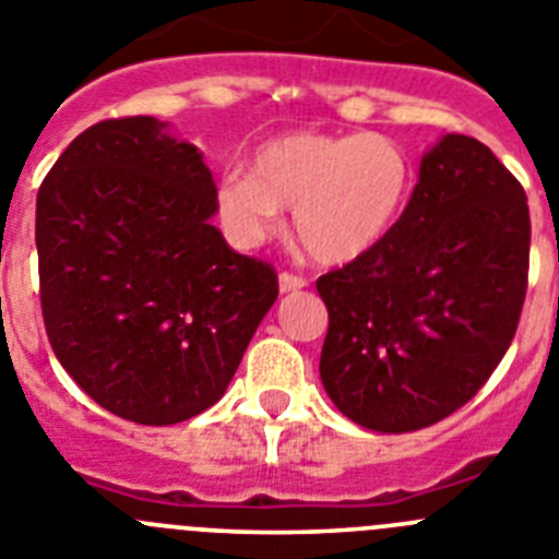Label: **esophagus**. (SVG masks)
<instances>
[{
  "mask_svg": "<svg viewBox=\"0 0 559 559\" xmlns=\"http://www.w3.org/2000/svg\"><path fill=\"white\" fill-rule=\"evenodd\" d=\"M278 286L281 292H300L304 286H309V281L304 275H295V273H281L278 275Z\"/></svg>",
  "mask_w": 559,
  "mask_h": 559,
  "instance_id": "obj_1",
  "label": "esophagus"
}]
</instances>
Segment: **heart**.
Segmentation results:
<instances>
[{
	"label": "heart",
	"mask_w": 559,
	"mask_h": 559,
	"mask_svg": "<svg viewBox=\"0 0 559 559\" xmlns=\"http://www.w3.org/2000/svg\"><path fill=\"white\" fill-rule=\"evenodd\" d=\"M415 164L384 133H286L261 144L248 173H225L217 217L239 248H255L292 209L295 236L311 259L345 264L376 245L406 209Z\"/></svg>",
	"instance_id": "obj_1"
}]
</instances>
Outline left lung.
I'll return each instance as SVG.
<instances>
[{
  "label": "left lung",
  "instance_id": "obj_1",
  "mask_svg": "<svg viewBox=\"0 0 559 559\" xmlns=\"http://www.w3.org/2000/svg\"><path fill=\"white\" fill-rule=\"evenodd\" d=\"M530 236L515 175L471 135H442L384 239L317 278L320 379L336 409L401 435L474 399L515 336Z\"/></svg>",
  "mask_w": 559,
  "mask_h": 559
}]
</instances>
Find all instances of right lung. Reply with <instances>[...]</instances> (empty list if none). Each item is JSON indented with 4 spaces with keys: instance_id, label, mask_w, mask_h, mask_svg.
<instances>
[{
    "instance_id": "right-lung-1",
    "label": "right lung",
    "mask_w": 559,
    "mask_h": 559,
    "mask_svg": "<svg viewBox=\"0 0 559 559\" xmlns=\"http://www.w3.org/2000/svg\"><path fill=\"white\" fill-rule=\"evenodd\" d=\"M164 128L92 124L35 203L49 345L85 395L142 426L217 404L278 298L267 261L230 250L211 225L217 186L203 155Z\"/></svg>"
}]
</instances>
